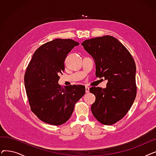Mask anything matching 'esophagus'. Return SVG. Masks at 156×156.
Returning a JSON list of instances; mask_svg holds the SVG:
<instances>
[{
	"label": "esophagus",
	"mask_w": 156,
	"mask_h": 156,
	"mask_svg": "<svg viewBox=\"0 0 156 156\" xmlns=\"http://www.w3.org/2000/svg\"><path fill=\"white\" fill-rule=\"evenodd\" d=\"M90 90V88L88 86H85V92L88 93Z\"/></svg>",
	"instance_id": "1"
}]
</instances>
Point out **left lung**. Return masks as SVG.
<instances>
[{"label":"left lung","instance_id":"left-lung-1","mask_svg":"<svg viewBox=\"0 0 156 156\" xmlns=\"http://www.w3.org/2000/svg\"><path fill=\"white\" fill-rule=\"evenodd\" d=\"M81 45L93 57L96 76L108 80L105 88H90L95 96L92 112L101 123L113 125L125 116L135 101V61L127 48L112 36L86 40Z\"/></svg>","mask_w":156,"mask_h":156}]
</instances>
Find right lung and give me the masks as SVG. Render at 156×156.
<instances>
[{"label": "right lung", "mask_w": 156, "mask_h": 156, "mask_svg": "<svg viewBox=\"0 0 156 156\" xmlns=\"http://www.w3.org/2000/svg\"><path fill=\"white\" fill-rule=\"evenodd\" d=\"M79 43L57 38L40 46L33 55L24 75L31 110L42 121L61 125L71 117L75 104L85 94L83 85L62 88L58 83L68 54Z\"/></svg>", "instance_id": "right-lung-1"}]
</instances>
